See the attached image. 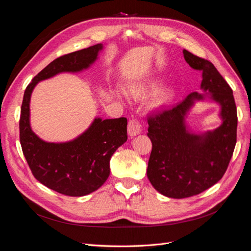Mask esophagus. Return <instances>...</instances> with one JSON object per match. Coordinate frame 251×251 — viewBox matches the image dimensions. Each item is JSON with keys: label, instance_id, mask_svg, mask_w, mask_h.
Masks as SVG:
<instances>
[{"label": "esophagus", "instance_id": "esophagus-1", "mask_svg": "<svg viewBox=\"0 0 251 251\" xmlns=\"http://www.w3.org/2000/svg\"><path fill=\"white\" fill-rule=\"evenodd\" d=\"M128 134L130 137H134V135H138L139 133H141V124L140 122L137 119H131L129 122H128Z\"/></svg>", "mask_w": 251, "mask_h": 251}]
</instances>
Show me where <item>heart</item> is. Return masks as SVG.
I'll list each match as a JSON object with an SVG mask.
<instances>
[{
    "mask_svg": "<svg viewBox=\"0 0 251 251\" xmlns=\"http://www.w3.org/2000/svg\"><path fill=\"white\" fill-rule=\"evenodd\" d=\"M160 86V81L159 80H148V81H142V82H135V83H131L128 85L127 87V94L129 95L130 97H132L133 99H144L147 96H149L150 94H152ZM117 96L121 97L123 95L122 90L118 89L116 91ZM173 99V92L170 90H164L161 91L159 95H157L154 99V104L155 105H163L166 104L168 102L171 101Z\"/></svg>",
    "mask_w": 251,
    "mask_h": 251,
    "instance_id": "obj_1",
    "label": "heart"
}]
</instances>
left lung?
<instances>
[{
	"label": "left lung",
	"instance_id": "8db88e82",
	"mask_svg": "<svg viewBox=\"0 0 251 251\" xmlns=\"http://www.w3.org/2000/svg\"><path fill=\"white\" fill-rule=\"evenodd\" d=\"M183 53L189 66L202 73L201 88L206 94L191 92L182 102L148 118L147 135L152 143L148 180L163 196L174 199L199 195L218 183L237 143L238 114L230 86L211 62L186 49ZM205 96L220 104L224 122L212 132L191 134L184 117L194 102Z\"/></svg>",
	"mask_w": 251,
	"mask_h": 251
}]
</instances>
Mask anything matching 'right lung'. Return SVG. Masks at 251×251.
<instances>
[{
	"instance_id": "obj_1",
	"label": "right lung",
	"mask_w": 251,
	"mask_h": 251,
	"mask_svg": "<svg viewBox=\"0 0 251 251\" xmlns=\"http://www.w3.org/2000/svg\"><path fill=\"white\" fill-rule=\"evenodd\" d=\"M103 49L97 44L55 59L26 87L20 118V142L33 176L62 195L82 197L96 191L110 174V157L127 141V119L96 118L87 130L73 141L49 143L35 134L29 122V103L40 81L60 73H78L88 68Z\"/></svg>"
}]
</instances>
